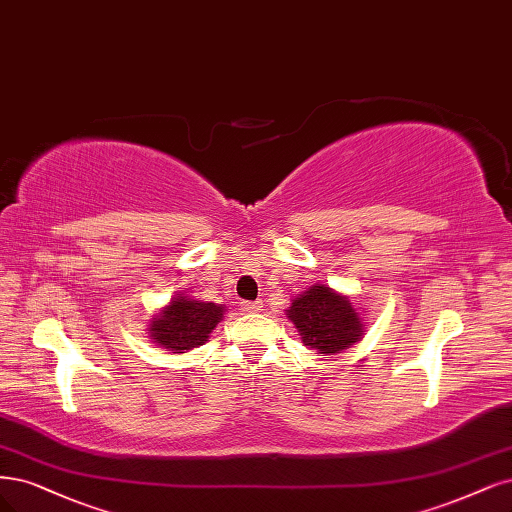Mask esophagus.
<instances>
[{"label":"esophagus","mask_w":512,"mask_h":512,"mask_svg":"<svg viewBox=\"0 0 512 512\" xmlns=\"http://www.w3.org/2000/svg\"><path fill=\"white\" fill-rule=\"evenodd\" d=\"M262 309V303H241V311L243 313H258Z\"/></svg>","instance_id":"obj_1"}]
</instances>
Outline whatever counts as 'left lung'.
<instances>
[{"mask_svg":"<svg viewBox=\"0 0 512 512\" xmlns=\"http://www.w3.org/2000/svg\"><path fill=\"white\" fill-rule=\"evenodd\" d=\"M286 317L317 354L334 356L356 345L364 330V317L347 294L326 284H315L292 298Z\"/></svg>","mask_w":512,"mask_h":512,"instance_id":"8db88e82","label":"left lung"}]
</instances>
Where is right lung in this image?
Masks as SVG:
<instances>
[{"label":"right lung","mask_w":512,"mask_h":512,"mask_svg":"<svg viewBox=\"0 0 512 512\" xmlns=\"http://www.w3.org/2000/svg\"><path fill=\"white\" fill-rule=\"evenodd\" d=\"M224 313V305L175 294L163 309L152 315L148 337L169 354H186L209 341V334L222 322Z\"/></svg>","instance_id":"right-lung-1"}]
</instances>
